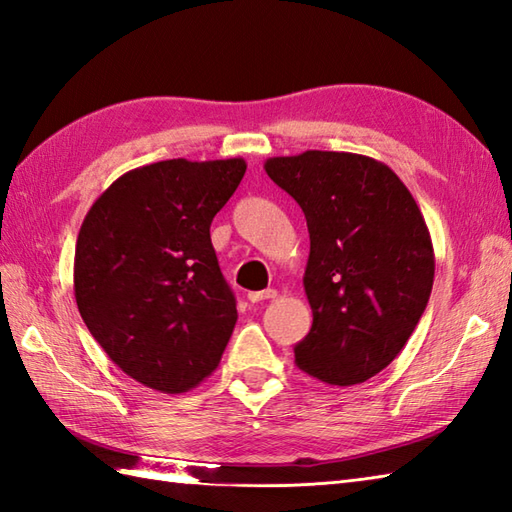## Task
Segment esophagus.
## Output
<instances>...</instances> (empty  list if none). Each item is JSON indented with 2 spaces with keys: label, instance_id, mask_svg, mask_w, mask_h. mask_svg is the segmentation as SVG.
Returning <instances> with one entry per match:
<instances>
[{
  "label": "esophagus",
  "instance_id": "1",
  "mask_svg": "<svg viewBox=\"0 0 512 512\" xmlns=\"http://www.w3.org/2000/svg\"><path fill=\"white\" fill-rule=\"evenodd\" d=\"M273 297H277V292H275V290L248 292V301H250V303H259V301H264V299H273Z\"/></svg>",
  "mask_w": 512,
  "mask_h": 512
}]
</instances>
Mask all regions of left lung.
Here are the masks:
<instances>
[{
	"label": "left lung",
	"mask_w": 512,
	"mask_h": 512,
	"mask_svg": "<svg viewBox=\"0 0 512 512\" xmlns=\"http://www.w3.org/2000/svg\"><path fill=\"white\" fill-rule=\"evenodd\" d=\"M264 169L310 233L312 328L295 363L321 383H365L402 352L427 308L436 273L427 222L396 173L369 156L310 149Z\"/></svg>",
	"instance_id": "8db88e82"
}]
</instances>
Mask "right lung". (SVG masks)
<instances>
[{"mask_svg":"<svg viewBox=\"0 0 512 512\" xmlns=\"http://www.w3.org/2000/svg\"><path fill=\"white\" fill-rule=\"evenodd\" d=\"M244 173V158L154 162L123 173L85 215L76 306L103 352L140 385L184 394L222 361L237 308L211 222Z\"/></svg>","mask_w":512,"mask_h":512,"instance_id":"1","label":"right lung"}]
</instances>
